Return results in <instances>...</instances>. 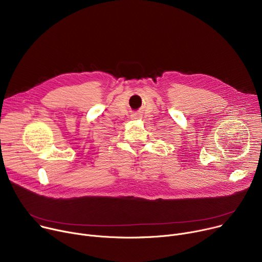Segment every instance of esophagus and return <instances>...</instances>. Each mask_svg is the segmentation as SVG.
<instances>
[{"label":"esophagus","mask_w":262,"mask_h":262,"mask_svg":"<svg viewBox=\"0 0 262 262\" xmlns=\"http://www.w3.org/2000/svg\"><path fill=\"white\" fill-rule=\"evenodd\" d=\"M132 117H133V119H140V115H136V114H135V115H133Z\"/></svg>","instance_id":"34e87169"}]
</instances>
